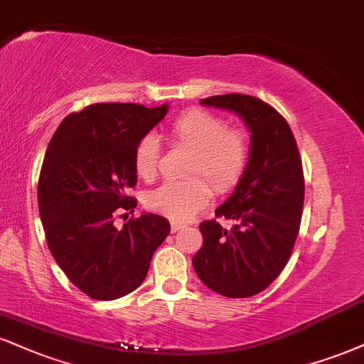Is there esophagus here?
<instances>
[{
  "mask_svg": "<svg viewBox=\"0 0 364 364\" xmlns=\"http://www.w3.org/2000/svg\"><path fill=\"white\" fill-rule=\"evenodd\" d=\"M183 224H179V222H171V230L173 232H178V230H181L183 229Z\"/></svg>",
  "mask_w": 364,
  "mask_h": 364,
  "instance_id": "34e87169",
  "label": "esophagus"
}]
</instances>
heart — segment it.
I'll list each match as a JSON object with an SVG mask.
<instances>
[{
    "mask_svg": "<svg viewBox=\"0 0 364 364\" xmlns=\"http://www.w3.org/2000/svg\"><path fill=\"white\" fill-rule=\"evenodd\" d=\"M169 130L174 142L193 149L188 168L193 178L164 183L147 193L146 205L152 212L186 222L210 203L213 184L218 193H229L239 185L251 159V139L246 130L227 129L224 118L200 108L183 112ZM159 139L144 135L134 152L135 173L151 181L159 173Z\"/></svg>",
    "mask_w": 364,
    "mask_h": 364,
    "instance_id": "b5f03b06",
    "label": "heart"
}]
</instances>
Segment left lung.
I'll return each mask as SVG.
<instances>
[{
    "label": "left lung",
    "instance_id": "obj_1",
    "mask_svg": "<svg viewBox=\"0 0 364 364\" xmlns=\"http://www.w3.org/2000/svg\"><path fill=\"white\" fill-rule=\"evenodd\" d=\"M201 103L230 110L251 130V159L235 191L215 210L235 222L224 230L203 220L193 268L210 290L246 299L279 277L290 259L304 212L305 179L293 132L279 112L256 96L230 93Z\"/></svg>",
    "mask_w": 364,
    "mask_h": 364
}]
</instances>
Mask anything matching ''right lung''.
<instances>
[{"instance_id":"1","label":"right lung","mask_w":364,"mask_h":364,"mask_svg":"<svg viewBox=\"0 0 364 364\" xmlns=\"http://www.w3.org/2000/svg\"><path fill=\"white\" fill-rule=\"evenodd\" d=\"M168 105L95 103L68 115L52 135L38 178V210L47 246L74 287L95 300H115L142 284L169 222L142 213L117 229L137 200L134 152L163 120ZM124 217V215H122Z\"/></svg>"}]
</instances>
